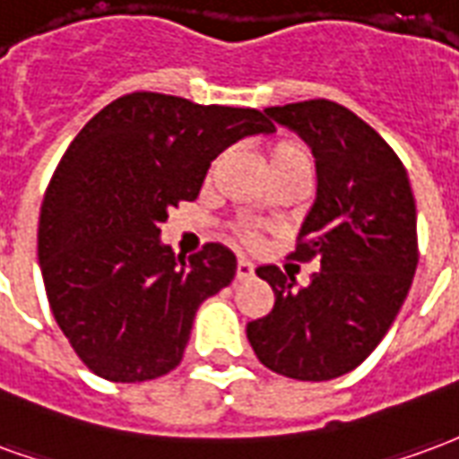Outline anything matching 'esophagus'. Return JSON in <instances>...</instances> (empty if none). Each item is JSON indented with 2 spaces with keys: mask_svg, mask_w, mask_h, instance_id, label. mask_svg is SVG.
Masks as SVG:
<instances>
[{
  "mask_svg": "<svg viewBox=\"0 0 459 459\" xmlns=\"http://www.w3.org/2000/svg\"><path fill=\"white\" fill-rule=\"evenodd\" d=\"M254 276V264L247 262V259H239L237 262V279H252Z\"/></svg>",
  "mask_w": 459,
  "mask_h": 459,
  "instance_id": "obj_1",
  "label": "esophagus"
}]
</instances>
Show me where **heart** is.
Segmentation results:
<instances>
[{
	"label": "heart",
	"instance_id": "heart-1",
	"mask_svg": "<svg viewBox=\"0 0 459 459\" xmlns=\"http://www.w3.org/2000/svg\"><path fill=\"white\" fill-rule=\"evenodd\" d=\"M296 156H303L299 146H293V143H279L273 152H271V163H281V160H289L296 159ZM252 239V237H249Z\"/></svg>",
	"mask_w": 459,
	"mask_h": 459
}]
</instances>
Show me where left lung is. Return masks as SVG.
<instances>
[{"mask_svg": "<svg viewBox=\"0 0 459 459\" xmlns=\"http://www.w3.org/2000/svg\"><path fill=\"white\" fill-rule=\"evenodd\" d=\"M266 115L316 159V203L290 256H316L320 271L299 289L279 266H259L276 303L247 325V337L276 374L337 379L377 350L406 300L418 266L416 200L399 156L347 107L307 100Z\"/></svg>", "mask_w": 459, "mask_h": 459, "instance_id": "1", "label": "left lung"}]
</instances>
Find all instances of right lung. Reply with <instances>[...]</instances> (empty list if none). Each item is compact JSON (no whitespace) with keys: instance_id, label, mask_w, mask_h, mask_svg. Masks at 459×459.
Returning <instances> with one entry per match:
<instances>
[{"instance_id":"add662e5","label":"right lung","mask_w":459,"mask_h":459,"mask_svg":"<svg viewBox=\"0 0 459 459\" xmlns=\"http://www.w3.org/2000/svg\"><path fill=\"white\" fill-rule=\"evenodd\" d=\"M273 132L259 109L132 92L73 139L43 197L39 264L56 323L97 377L136 384L178 367L237 256L222 244L176 256L160 225L227 146Z\"/></svg>"}]
</instances>
